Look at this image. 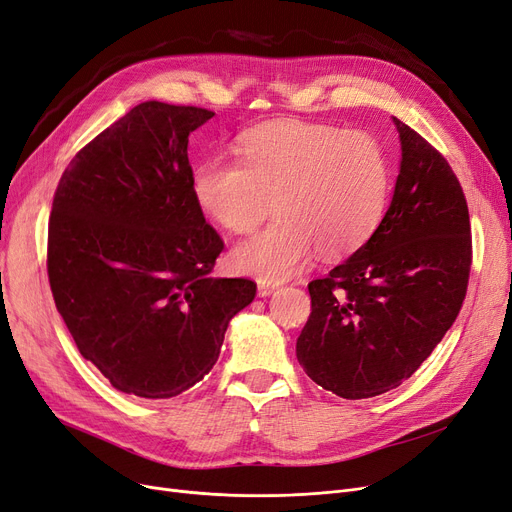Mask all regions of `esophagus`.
<instances>
[{
    "label": "esophagus",
    "instance_id": "1",
    "mask_svg": "<svg viewBox=\"0 0 512 512\" xmlns=\"http://www.w3.org/2000/svg\"><path fill=\"white\" fill-rule=\"evenodd\" d=\"M275 290H277V285L264 283V281H260V283H258V296H260V298H267V296L275 294Z\"/></svg>",
    "mask_w": 512,
    "mask_h": 512
}]
</instances>
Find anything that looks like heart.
<instances>
[{"label":"heart","mask_w":512,"mask_h":512,"mask_svg":"<svg viewBox=\"0 0 512 512\" xmlns=\"http://www.w3.org/2000/svg\"><path fill=\"white\" fill-rule=\"evenodd\" d=\"M239 156L214 153L191 174L199 212L245 233L275 208L267 229L239 241L233 267L279 283L300 273L319 250L349 256L374 235L391 195V163L365 132L300 119H277L243 132Z\"/></svg>","instance_id":"heart-1"}]
</instances>
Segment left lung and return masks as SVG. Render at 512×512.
Wrapping results in <instances>:
<instances>
[{"label":"left lung","mask_w":512,"mask_h":512,"mask_svg":"<svg viewBox=\"0 0 512 512\" xmlns=\"http://www.w3.org/2000/svg\"><path fill=\"white\" fill-rule=\"evenodd\" d=\"M391 206L361 248L309 283L296 357L342 399L393 391L456 321L470 271L468 208L445 157L403 121Z\"/></svg>","instance_id":"1"}]
</instances>
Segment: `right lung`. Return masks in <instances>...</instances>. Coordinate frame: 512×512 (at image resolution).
I'll list each match as a JSON object with an SVG mask.
<instances>
[{
    "instance_id": "obj_1",
    "label": "right lung",
    "mask_w": 512,
    "mask_h": 512,
    "mask_svg": "<svg viewBox=\"0 0 512 512\" xmlns=\"http://www.w3.org/2000/svg\"><path fill=\"white\" fill-rule=\"evenodd\" d=\"M214 113L140 102L81 149L52 203L48 277L84 359L117 391L170 399L218 361L250 279H214L224 243L191 195L189 136Z\"/></svg>"
}]
</instances>
